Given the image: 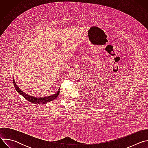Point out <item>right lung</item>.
<instances>
[{
    "mask_svg": "<svg viewBox=\"0 0 148 148\" xmlns=\"http://www.w3.org/2000/svg\"><path fill=\"white\" fill-rule=\"evenodd\" d=\"M13 84L14 88H16V91L18 92L19 94H20L22 96H23L25 99H26L29 102L33 103H38V104H44L46 103L49 102H50L51 101H53L54 99H56L59 95L60 93V89L59 90L54 94H53L52 95L47 96V97H35L33 96H31L25 92H24L23 91L20 90V88L17 86V84H16L14 79H13Z\"/></svg>",
    "mask_w": 148,
    "mask_h": 148,
    "instance_id": "right-lung-1",
    "label": "right lung"
}]
</instances>
